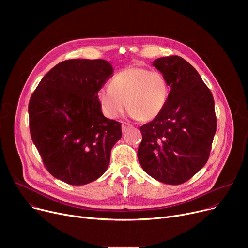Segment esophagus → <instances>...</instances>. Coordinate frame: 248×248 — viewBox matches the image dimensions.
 I'll use <instances>...</instances> for the list:
<instances>
[{
	"mask_svg": "<svg viewBox=\"0 0 248 248\" xmlns=\"http://www.w3.org/2000/svg\"><path fill=\"white\" fill-rule=\"evenodd\" d=\"M129 127H132V124H127V123H123V124H122V129H123L124 133L125 131H127V129H128Z\"/></svg>",
	"mask_w": 248,
	"mask_h": 248,
	"instance_id": "esophagus-1",
	"label": "esophagus"
}]
</instances>
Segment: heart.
Listing matches in <instances>:
<instances>
[{"label": "heart", "instance_id": "b5f03b06", "mask_svg": "<svg viewBox=\"0 0 248 248\" xmlns=\"http://www.w3.org/2000/svg\"><path fill=\"white\" fill-rule=\"evenodd\" d=\"M168 95L169 85L161 72L131 66L112 77L109 88H99L96 98L109 120L117 119L127 104L133 119L147 122L162 112Z\"/></svg>", "mask_w": 248, "mask_h": 248}]
</instances>
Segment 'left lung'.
Segmentation results:
<instances>
[{"label":"left lung","mask_w":248,"mask_h":248,"mask_svg":"<svg viewBox=\"0 0 248 248\" xmlns=\"http://www.w3.org/2000/svg\"><path fill=\"white\" fill-rule=\"evenodd\" d=\"M153 66L171 90L162 112L140 128L138 159L152 178L180 185L209 158L216 132L214 99L197 70L182 57H161Z\"/></svg>","instance_id":"left-lung-1"}]
</instances>
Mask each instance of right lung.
Segmentation results:
<instances>
[{"instance_id": "add662e5", "label": "right lung", "mask_w": 248, "mask_h": 248, "mask_svg": "<svg viewBox=\"0 0 248 248\" xmlns=\"http://www.w3.org/2000/svg\"><path fill=\"white\" fill-rule=\"evenodd\" d=\"M113 73L103 59L58 63L29 102L31 138L48 172L69 185L97 180L108 170L122 124L103 115L96 93Z\"/></svg>"}]
</instances>
